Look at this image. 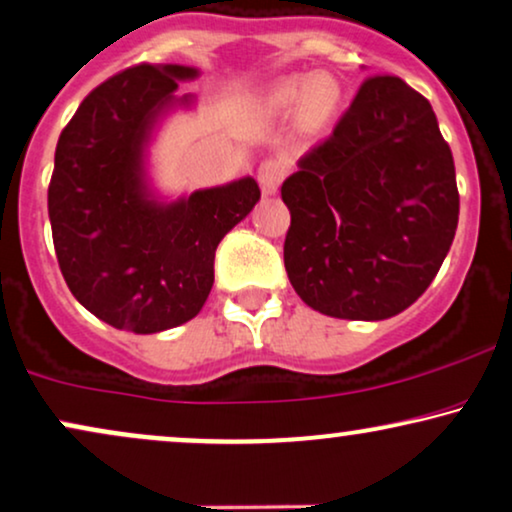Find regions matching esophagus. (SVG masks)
Here are the masks:
<instances>
[{"label":"esophagus","instance_id":"34e87169","mask_svg":"<svg viewBox=\"0 0 512 512\" xmlns=\"http://www.w3.org/2000/svg\"><path fill=\"white\" fill-rule=\"evenodd\" d=\"M283 177H286V163L278 158H267L262 160L260 167H257V181H260L262 191L271 196V193L278 191Z\"/></svg>","mask_w":512,"mask_h":512}]
</instances>
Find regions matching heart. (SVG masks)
<instances>
[{
	"label": "heart",
	"instance_id": "1",
	"mask_svg": "<svg viewBox=\"0 0 512 512\" xmlns=\"http://www.w3.org/2000/svg\"><path fill=\"white\" fill-rule=\"evenodd\" d=\"M302 94H304L302 84H288V87L281 92V99L283 101H297V99H302Z\"/></svg>",
	"mask_w": 512,
	"mask_h": 512
}]
</instances>
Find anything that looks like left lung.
<instances>
[{
  "label": "left lung",
  "mask_w": 512,
  "mask_h": 512,
  "mask_svg": "<svg viewBox=\"0 0 512 512\" xmlns=\"http://www.w3.org/2000/svg\"><path fill=\"white\" fill-rule=\"evenodd\" d=\"M283 262L316 312L380 321L428 290L454 243V155L430 101L397 75H373L283 181Z\"/></svg>",
  "instance_id": "left-lung-1"
}]
</instances>
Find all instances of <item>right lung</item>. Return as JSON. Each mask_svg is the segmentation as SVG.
Here are the masks:
<instances>
[{"label":"right lung","mask_w":512,"mask_h":512,"mask_svg":"<svg viewBox=\"0 0 512 512\" xmlns=\"http://www.w3.org/2000/svg\"><path fill=\"white\" fill-rule=\"evenodd\" d=\"M196 68L141 63L92 89L63 127L49 181L58 267L101 321L160 333L193 319L215 283V250L260 200L252 177L158 203L144 179L153 125Z\"/></svg>","instance_id":"obj_1"}]
</instances>
